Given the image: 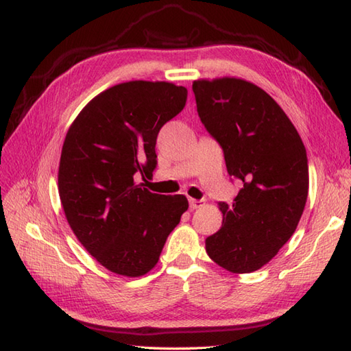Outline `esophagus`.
Wrapping results in <instances>:
<instances>
[{
  "label": "esophagus",
  "instance_id": "1",
  "mask_svg": "<svg viewBox=\"0 0 351 351\" xmlns=\"http://www.w3.org/2000/svg\"><path fill=\"white\" fill-rule=\"evenodd\" d=\"M189 202H190L191 210H197V208H202L205 205L204 199H190Z\"/></svg>",
  "mask_w": 351,
  "mask_h": 351
}]
</instances>
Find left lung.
<instances>
[{
    "label": "left lung",
    "instance_id": "8db88e82",
    "mask_svg": "<svg viewBox=\"0 0 351 351\" xmlns=\"http://www.w3.org/2000/svg\"><path fill=\"white\" fill-rule=\"evenodd\" d=\"M193 92L228 173L243 181L232 205L219 202L223 223L205 240L206 253L228 271L252 273L278 255L299 225L309 190L306 149L279 104L249 81L197 80Z\"/></svg>",
    "mask_w": 351,
    "mask_h": 351
}]
</instances>
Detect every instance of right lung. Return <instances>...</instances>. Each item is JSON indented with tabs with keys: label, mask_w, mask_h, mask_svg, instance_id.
I'll list each match as a JSON object with an SVG mask.
<instances>
[{
	"label": "right lung",
	"mask_w": 351,
	"mask_h": 351,
	"mask_svg": "<svg viewBox=\"0 0 351 351\" xmlns=\"http://www.w3.org/2000/svg\"><path fill=\"white\" fill-rule=\"evenodd\" d=\"M187 88L128 81L87 104L66 134L58 193L78 241L107 270L128 278L151 271L187 211L182 195H155L137 175L156 166V136L180 114Z\"/></svg>",
	"instance_id": "obj_1"
}]
</instances>
